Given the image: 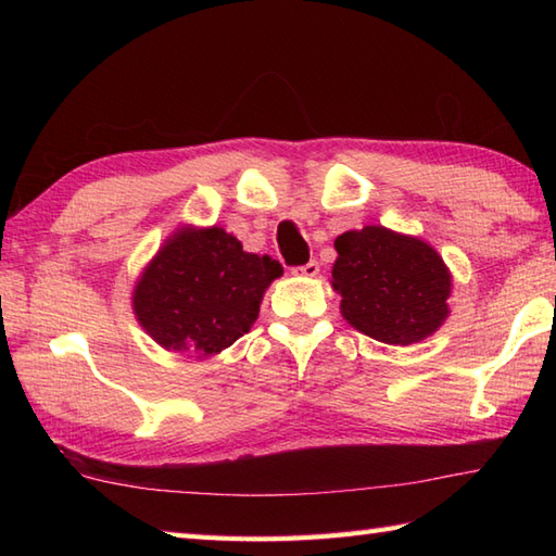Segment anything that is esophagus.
Instances as JSON below:
<instances>
[{"mask_svg": "<svg viewBox=\"0 0 556 556\" xmlns=\"http://www.w3.org/2000/svg\"><path fill=\"white\" fill-rule=\"evenodd\" d=\"M317 271H320V263H317V260H311V263H305L301 267H293V275H303V277H315Z\"/></svg>", "mask_w": 556, "mask_h": 556, "instance_id": "34e87169", "label": "esophagus"}]
</instances>
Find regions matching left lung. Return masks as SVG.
I'll list each match as a JSON object with an SVG mask.
<instances>
[{"mask_svg": "<svg viewBox=\"0 0 556 556\" xmlns=\"http://www.w3.org/2000/svg\"><path fill=\"white\" fill-rule=\"evenodd\" d=\"M334 248L332 287L341 293V315L358 332L408 346L446 320L452 275L425 241L365 227L341 233Z\"/></svg>", "mask_w": 556, "mask_h": 556, "instance_id": "obj_1", "label": "left lung"}]
</instances>
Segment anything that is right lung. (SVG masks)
<instances>
[{
  "mask_svg": "<svg viewBox=\"0 0 556 556\" xmlns=\"http://www.w3.org/2000/svg\"><path fill=\"white\" fill-rule=\"evenodd\" d=\"M281 271L277 260L245 253L219 227L184 229L146 267L134 311L160 346L205 358L248 334Z\"/></svg>",
  "mask_w": 556,
  "mask_h": 556,
  "instance_id": "add662e5",
  "label": "right lung"
}]
</instances>
